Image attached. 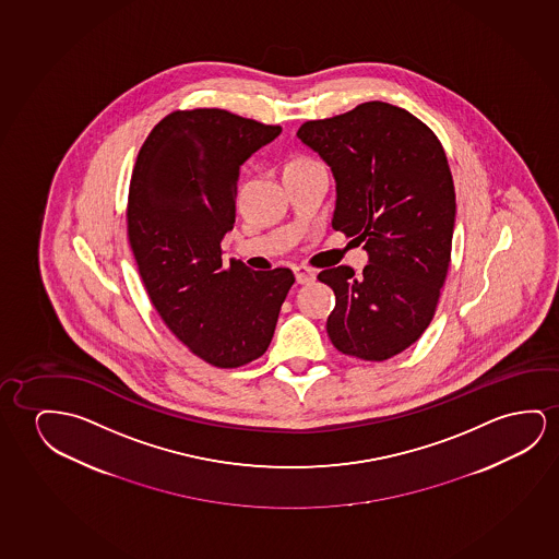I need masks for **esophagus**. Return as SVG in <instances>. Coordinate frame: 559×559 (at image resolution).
<instances>
[{"label": "esophagus", "instance_id": "obj_1", "mask_svg": "<svg viewBox=\"0 0 559 559\" xmlns=\"http://www.w3.org/2000/svg\"><path fill=\"white\" fill-rule=\"evenodd\" d=\"M294 275H296L298 284H308L316 281V271H313V269L306 267V265H298V267H294Z\"/></svg>", "mask_w": 559, "mask_h": 559}]
</instances>
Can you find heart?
Masks as SVG:
<instances>
[{
    "instance_id": "b5f03b06",
    "label": "heart",
    "mask_w": 559,
    "mask_h": 559,
    "mask_svg": "<svg viewBox=\"0 0 559 559\" xmlns=\"http://www.w3.org/2000/svg\"><path fill=\"white\" fill-rule=\"evenodd\" d=\"M316 159H311V157H296V159H292L288 165H286V169H304V167H311V165H317Z\"/></svg>"
}]
</instances>
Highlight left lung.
I'll return each instance as SVG.
<instances>
[{
	"label": "left lung",
	"mask_w": 559,
	"mask_h": 559,
	"mask_svg": "<svg viewBox=\"0 0 559 559\" xmlns=\"http://www.w3.org/2000/svg\"><path fill=\"white\" fill-rule=\"evenodd\" d=\"M304 144L336 180L332 228L369 251L364 275L324 269L334 292L326 319L332 346L384 361L421 338L452 261L455 190L437 134L402 107L367 102L348 114L306 121Z\"/></svg>",
	"instance_id": "left-lung-1"
}]
</instances>
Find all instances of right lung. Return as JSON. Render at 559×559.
I'll return each instance as SVG.
<instances>
[{
	"mask_svg": "<svg viewBox=\"0 0 559 559\" xmlns=\"http://www.w3.org/2000/svg\"><path fill=\"white\" fill-rule=\"evenodd\" d=\"M278 124L217 107L177 109L147 134L132 169L127 235L147 296L194 356L221 369L267 352L290 269L223 263L242 165Z\"/></svg>",
	"mask_w": 559,
	"mask_h": 559,
	"instance_id": "1",
	"label": "right lung"
}]
</instances>
